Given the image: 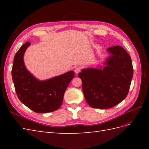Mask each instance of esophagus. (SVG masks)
<instances>
[{
    "mask_svg": "<svg viewBox=\"0 0 149 149\" xmlns=\"http://www.w3.org/2000/svg\"><path fill=\"white\" fill-rule=\"evenodd\" d=\"M81 68L80 67H76L75 68H74V73H76V74H78L79 72L81 71Z\"/></svg>",
    "mask_w": 149,
    "mask_h": 149,
    "instance_id": "1",
    "label": "esophagus"
}]
</instances>
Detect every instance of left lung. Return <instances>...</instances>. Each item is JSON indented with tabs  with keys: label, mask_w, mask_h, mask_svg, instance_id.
I'll list each match as a JSON object with an SVG mask.
<instances>
[{
	"label": "left lung",
	"mask_w": 149,
	"mask_h": 149,
	"mask_svg": "<svg viewBox=\"0 0 149 149\" xmlns=\"http://www.w3.org/2000/svg\"><path fill=\"white\" fill-rule=\"evenodd\" d=\"M112 54L102 70L85 69L78 74L85 100L93 108L108 109L127 97L133 77L131 58L120 46L109 47Z\"/></svg>",
	"instance_id": "8db88e82"
}]
</instances>
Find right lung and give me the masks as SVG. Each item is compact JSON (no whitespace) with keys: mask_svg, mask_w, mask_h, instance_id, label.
Instances as JSON below:
<instances>
[{"mask_svg":"<svg viewBox=\"0 0 149 149\" xmlns=\"http://www.w3.org/2000/svg\"><path fill=\"white\" fill-rule=\"evenodd\" d=\"M30 43L22 45L14 57L12 76L16 94L19 100L29 109L37 113L53 112L63 102L64 93L74 73H67L47 81H40L26 70L24 54Z\"/></svg>","mask_w":149,"mask_h":149,"instance_id":"add662e5","label":"right lung"}]
</instances>
